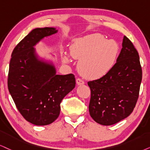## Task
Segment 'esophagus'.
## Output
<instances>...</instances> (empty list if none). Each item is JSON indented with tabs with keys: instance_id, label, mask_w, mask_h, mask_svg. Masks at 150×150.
Returning a JSON list of instances; mask_svg holds the SVG:
<instances>
[{
	"instance_id": "esophagus-1",
	"label": "esophagus",
	"mask_w": 150,
	"mask_h": 150,
	"mask_svg": "<svg viewBox=\"0 0 150 150\" xmlns=\"http://www.w3.org/2000/svg\"><path fill=\"white\" fill-rule=\"evenodd\" d=\"M76 82H77V85H82L84 84V81L81 78H77L76 79Z\"/></svg>"
}]
</instances>
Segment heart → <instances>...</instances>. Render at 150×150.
Segmentation results:
<instances>
[{"mask_svg": "<svg viewBox=\"0 0 150 150\" xmlns=\"http://www.w3.org/2000/svg\"><path fill=\"white\" fill-rule=\"evenodd\" d=\"M119 45L113 39H108L99 34H93L75 39L71 46V54L81 59L79 69L83 75L89 78H98L112 69L118 54ZM64 62L69 57L64 56Z\"/></svg>", "mask_w": 150, "mask_h": 150, "instance_id": "1", "label": "heart"}]
</instances>
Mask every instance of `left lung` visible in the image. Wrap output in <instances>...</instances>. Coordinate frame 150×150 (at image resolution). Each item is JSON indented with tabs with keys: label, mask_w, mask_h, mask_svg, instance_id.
<instances>
[{
	"label": "left lung",
	"mask_w": 150,
	"mask_h": 150,
	"mask_svg": "<svg viewBox=\"0 0 150 150\" xmlns=\"http://www.w3.org/2000/svg\"><path fill=\"white\" fill-rule=\"evenodd\" d=\"M122 48L112 69L101 78L88 81L90 115L102 125H111L129 116L139 96L142 69L138 53L124 36Z\"/></svg>",
	"instance_id": "1"
}]
</instances>
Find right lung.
<instances>
[{"instance_id": "obj_1", "label": "right lung", "mask_w": 150, "mask_h": 150, "mask_svg": "<svg viewBox=\"0 0 150 150\" xmlns=\"http://www.w3.org/2000/svg\"><path fill=\"white\" fill-rule=\"evenodd\" d=\"M57 31L54 28L33 30L15 47L9 62V93L23 117L35 125L54 122L59 115L62 100L75 86L73 74L57 75L54 65L40 59L34 48Z\"/></svg>"}]
</instances>
